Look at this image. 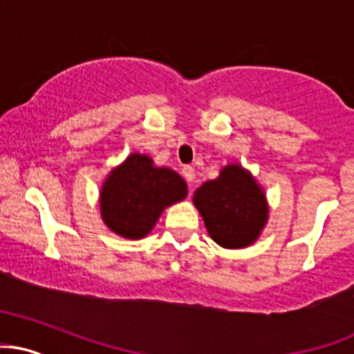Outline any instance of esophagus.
Wrapping results in <instances>:
<instances>
[{"label": "esophagus", "instance_id": "1", "mask_svg": "<svg viewBox=\"0 0 354 354\" xmlns=\"http://www.w3.org/2000/svg\"><path fill=\"white\" fill-rule=\"evenodd\" d=\"M181 173H183V178L188 183L195 181V168H193V166H185Z\"/></svg>", "mask_w": 354, "mask_h": 354}]
</instances>
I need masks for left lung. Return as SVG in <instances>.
Segmentation results:
<instances>
[{
    "mask_svg": "<svg viewBox=\"0 0 354 354\" xmlns=\"http://www.w3.org/2000/svg\"><path fill=\"white\" fill-rule=\"evenodd\" d=\"M193 203L209 236L223 248L254 243L269 218L266 193L240 165L225 166L216 180L201 185Z\"/></svg>",
    "mask_w": 354,
    "mask_h": 354,
    "instance_id": "1",
    "label": "left lung"
}]
</instances>
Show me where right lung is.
<instances>
[{
	"label": "right lung",
	"instance_id": "obj_1",
	"mask_svg": "<svg viewBox=\"0 0 354 354\" xmlns=\"http://www.w3.org/2000/svg\"><path fill=\"white\" fill-rule=\"evenodd\" d=\"M188 186L169 168H156L146 154L133 153L111 171L100 192L104 223L124 239H142L162 209L185 200Z\"/></svg>",
	"mask_w": 354,
	"mask_h": 354
}]
</instances>
